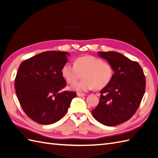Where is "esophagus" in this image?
I'll list each match as a JSON object with an SVG mask.
<instances>
[{"label":"esophagus","mask_w":158,"mask_h":158,"mask_svg":"<svg viewBox=\"0 0 158 158\" xmlns=\"http://www.w3.org/2000/svg\"><path fill=\"white\" fill-rule=\"evenodd\" d=\"M85 95H86L85 94H82V93H77V96H78V97H84V96H85Z\"/></svg>","instance_id":"34e87169"}]
</instances>
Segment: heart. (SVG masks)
Instances as JSON below:
<instances>
[{
	"mask_svg": "<svg viewBox=\"0 0 158 158\" xmlns=\"http://www.w3.org/2000/svg\"><path fill=\"white\" fill-rule=\"evenodd\" d=\"M83 74V79L72 84L71 89L79 92L92 88L101 89L108 85L113 76L111 65L99 57L85 56L77 58L74 64L66 63L61 69V74L68 83H74Z\"/></svg>",
	"mask_w": 158,
	"mask_h": 158,
	"instance_id": "obj_1",
	"label": "heart"
}]
</instances>
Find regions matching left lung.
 I'll list each match as a JSON object with an SVG mask.
<instances>
[{
  "mask_svg": "<svg viewBox=\"0 0 158 158\" xmlns=\"http://www.w3.org/2000/svg\"><path fill=\"white\" fill-rule=\"evenodd\" d=\"M112 66L113 78L101 91L98 106L92 110L96 120L113 127L128 121L135 113L145 90V77L137 61L120 53L98 52Z\"/></svg>",
  "mask_w": 158,
  "mask_h": 158,
  "instance_id": "left-lung-1",
  "label": "left lung"
}]
</instances>
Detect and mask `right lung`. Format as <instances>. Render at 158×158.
<instances>
[{"mask_svg":"<svg viewBox=\"0 0 158 158\" xmlns=\"http://www.w3.org/2000/svg\"><path fill=\"white\" fill-rule=\"evenodd\" d=\"M66 52L48 51L24 60L17 73L15 88L25 114L35 122L50 125L67 113L76 93L60 91L66 86L61 69L68 61Z\"/></svg>","mask_w":158,"mask_h":158,"instance_id":"1","label":"right lung"}]
</instances>
